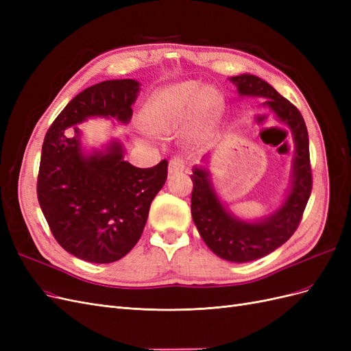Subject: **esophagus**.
Wrapping results in <instances>:
<instances>
[{
  "label": "esophagus",
  "mask_w": 351,
  "mask_h": 351,
  "mask_svg": "<svg viewBox=\"0 0 351 351\" xmlns=\"http://www.w3.org/2000/svg\"><path fill=\"white\" fill-rule=\"evenodd\" d=\"M186 159L178 156V155H174L171 159H169V165H168V171L169 174H176V173H182L186 169Z\"/></svg>",
  "instance_id": "esophagus-1"
}]
</instances>
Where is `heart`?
Masks as SVG:
<instances>
[{"mask_svg": "<svg viewBox=\"0 0 351 351\" xmlns=\"http://www.w3.org/2000/svg\"><path fill=\"white\" fill-rule=\"evenodd\" d=\"M219 98L195 82H184L155 92L142 110V123L147 130L165 132L186 123L200 108L202 117L215 112Z\"/></svg>", "mask_w": 351, "mask_h": 351, "instance_id": "1", "label": "heart"}]
</instances>
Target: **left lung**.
Segmentation results:
<instances>
[{"label": "left lung", "instance_id": "1", "mask_svg": "<svg viewBox=\"0 0 351 351\" xmlns=\"http://www.w3.org/2000/svg\"><path fill=\"white\" fill-rule=\"evenodd\" d=\"M230 82L240 95L267 98L265 105L290 127L295 143L290 193L275 214L259 222H244L231 217L212 187L206 169L195 167L190 176L193 182L190 208L200 237L217 256L243 263L267 256L294 234L312 192V168L309 134L300 111L269 83L252 74L234 76Z\"/></svg>", "mask_w": 351, "mask_h": 351}]
</instances>
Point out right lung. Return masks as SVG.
<instances>
[{"label": "right lung", "instance_id": "1", "mask_svg": "<svg viewBox=\"0 0 351 351\" xmlns=\"http://www.w3.org/2000/svg\"><path fill=\"white\" fill-rule=\"evenodd\" d=\"M139 82L105 80L74 97L48 129L36 193L52 236L79 259L111 263L139 241L154 197L162 189L168 161L137 168L123 159L119 142L107 152L82 154L76 125L88 117L132 119Z\"/></svg>", "mask_w": 351, "mask_h": 351}]
</instances>
